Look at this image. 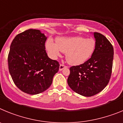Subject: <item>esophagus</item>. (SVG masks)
Returning <instances> with one entry per match:
<instances>
[{
    "label": "esophagus",
    "instance_id": "34e87169",
    "mask_svg": "<svg viewBox=\"0 0 123 123\" xmlns=\"http://www.w3.org/2000/svg\"><path fill=\"white\" fill-rule=\"evenodd\" d=\"M67 66H66V65H63V64H60V67H59V70L60 71H62V69H63L64 68H67Z\"/></svg>",
    "mask_w": 123,
    "mask_h": 123
}]
</instances>
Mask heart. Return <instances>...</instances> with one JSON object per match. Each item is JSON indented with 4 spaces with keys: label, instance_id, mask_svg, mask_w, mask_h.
Returning <instances> with one entry per match:
<instances>
[{
    "label": "heart",
    "instance_id": "1",
    "mask_svg": "<svg viewBox=\"0 0 123 123\" xmlns=\"http://www.w3.org/2000/svg\"><path fill=\"white\" fill-rule=\"evenodd\" d=\"M46 47L52 57L57 58L61 52L66 53L69 64L78 65L89 59L95 49V41L92 38L82 37H62L58 38L56 44L52 39L47 41Z\"/></svg>",
    "mask_w": 123,
    "mask_h": 123
}]
</instances>
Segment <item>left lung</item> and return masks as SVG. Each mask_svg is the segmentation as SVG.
<instances>
[{
	"label": "left lung",
	"mask_w": 123,
	"mask_h": 123,
	"mask_svg": "<svg viewBox=\"0 0 123 123\" xmlns=\"http://www.w3.org/2000/svg\"><path fill=\"white\" fill-rule=\"evenodd\" d=\"M95 49L86 62L70 67L68 86L75 92L85 97L98 94L107 86L112 72L113 47L99 32H94Z\"/></svg>",
	"instance_id": "8db88e82"
}]
</instances>
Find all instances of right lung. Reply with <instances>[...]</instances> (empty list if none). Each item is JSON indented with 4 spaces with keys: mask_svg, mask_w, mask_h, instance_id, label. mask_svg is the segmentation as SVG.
<instances>
[{
    "mask_svg": "<svg viewBox=\"0 0 123 123\" xmlns=\"http://www.w3.org/2000/svg\"><path fill=\"white\" fill-rule=\"evenodd\" d=\"M47 37L37 29H28L15 36L8 55L10 74L19 89L31 95L51 86L60 64L47 56Z\"/></svg>",
    "mask_w": 123,
    "mask_h": 123,
    "instance_id": "right-lung-1",
    "label": "right lung"
}]
</instances>
